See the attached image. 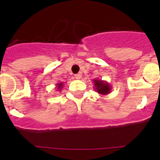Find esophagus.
Here are the masks:
<instances>
[{
  "instance_id": "esophagus-1",
  "label": "esophagus",
  "mask_w": 160,
  "mask_h": 160,
  "mask_svg": "<svg viewBox=\"0 0 160 160\" xmlns=\"http://www.w3.org/2000/svg\"><path fill=\"white\" fill-rule=\"evenodd\" d=\"M74 78H75L76 79H80L82 78V75L80 73H78V74H75V75H74Z\"/></svg>"
}]
</instances>
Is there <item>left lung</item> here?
Wrapping results in <instances>:
<instances>
[{"mask_svg": "<svg viewBox=\"0 0 160 160\" xmlns=\"http://www.w3.org/2000/svg\"><path fill=\"white\" fill-rule=\"evenodd\" d=\"M94 85V90L102 95H107L111 92V87L107 82L103 81L102 79H94L93 80Z\"/></svg>", "mask_w": 160, "mask_h": 160, "instance_id": "obj_1", "label": "left lung"}]
</instances>
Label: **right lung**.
<instances>
[{
  "instance_id": "1",
  "label": "right lung",
  "mask_w": 160,
  "mask_h": 160,
  "mask_svg": "<svg viewBox=\"0 0 160 160\" xmlns=\"http://www.w3.org/2000/svg\"><path fill=\"white\" fill-rule=\"evenodd\" d=\"M63 87H64V82H58L56 85V88H57V90H59V91H61V90L62 89Z\"/></svg>"
}]
</instances>
